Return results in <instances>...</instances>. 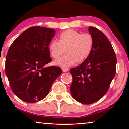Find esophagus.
Instances as JSON below:
<instances>
[{
  "label": "esophagus",
  "instance_id": "1",
  "mask_svg": "<svg viewBox=\"0 0 129 129\" xmlns=\"http://www.w3.org/2000/svg\"><path fill=\"white\" fill-rule=\"evenodd\" d=\"M62 71L64 72H68L69 71V69L68 68H62Z\"/></svg>",
  "mask_w": 129,
  "mask_h": 129
}]
</instances>
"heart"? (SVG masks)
<instances>
[{"mask_svg": "<svg viewBox=\"0 0 129 129\" xmlns=\"http://www.w3.org/2000/svg\"><path fill=\"white\" fill-rule=\"evenodd\" d=\"M60 41L53 39L49 43V49L54 58H58L64 53L67 54L54 61V64L61 67L75 65L77 61L81 62L90 56L94 44L91 34H82L73 29H68L59 35Z\"/></svg>", "mask_w": 129, "mask_h": 129, "instance_id": "obj_1", "label": "heart"}]
</instances>
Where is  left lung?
<instances>
[{"label":"left lung","instance_id":"left-lung-1","mask_svg":"<svg viewBox=\"0 0 129 129\" xmlns=\"http://www.w3.org/2000/svg\"><path fill=\"white\" fill-rule=\"evenodd\" d=\"M88 30L94 40L93 51L81 64L70 70L72 96L84 104L94 103L105 94L117 65L116 56L107 37L95 27H89Z\"/></svg>","mask_w":129,"mask_h":129}]
</instances>
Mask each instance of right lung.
Masks as SVG:
<instances>
[{
    "label": "right lung",
    "mask_w": 129,
    "mask_h": 129,
    "mask_svg": "<svg viewBox=\"0 0 129 129\" xmlns=\"http://www.w3.org/2000/svg\"><path fill=\"white\" fill-rule=\"evenodd\" d=\"M54 29L32 27L15 39L8 49L5 71L11 88L23 101L34 103L46 97L62 69L45 67L52 61L49 45Z\"/></svg>",
    "instance_id": "right-lung-1"
}]
</instances>
